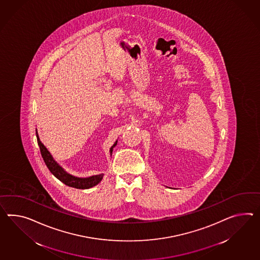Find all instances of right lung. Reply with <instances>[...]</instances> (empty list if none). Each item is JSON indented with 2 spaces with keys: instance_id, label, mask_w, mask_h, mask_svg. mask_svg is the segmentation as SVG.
<instances>
[{
  "instance_id": "obj_1",
  "label": "right lung",
  "mask_w": 260,
  "mask_h": 260,
  "mask_svg": "<svg viewBox=\"0 0 260 260\" xmlns=\"http://www.w3.org/2000/svg\"><path fill=\"white\" fill-rule=\"evenodd\" d=\"M37 138H38V146L40 148V152L42 155V158L44 159L45 164L47 165V167L49 168V170L51 171V174L56 178H58L61 182L66 184L67 186L72 187V188L84 190V189H90V188L94 187L102 181V178L104 177V174H99V175H95V176H91V177H75L70 173H68L54 159L51 152L48 150V148L40 141L39 136H38V129H37ZM116 144H117V141H115V143L110 148V155L111 156H112L113 149H114V146H116Z\"/></svg>"
}]
</instances>
